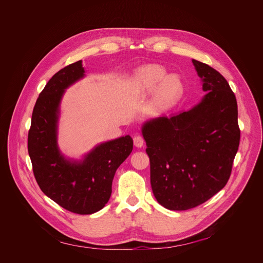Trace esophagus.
Wrapping results in <instances>:
<instances>
[{"label": "esophagus", "instance_id": "esophagus-1", "mask_svg": "<svg viewBox=\"0 0 263 263\" xmlns=\"http://www.w3.org/2000/svg\"><path fill=\"white\" fill-rule=\"evenodd\" d=\"M133 142H134V145L137 146V147H141L144 143V139L142 136L140 135H136L133 137Z\"/></svg>", "mask_w": 263, "mask_h": 263}]
</instances>
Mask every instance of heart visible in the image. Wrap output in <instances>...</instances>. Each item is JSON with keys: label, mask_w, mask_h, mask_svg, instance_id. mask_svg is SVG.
I'll list each match as a JSON object with an SVG mask.
<instances>
[{"label": "heart", "mask_w": 263, "mask_h": 263, "mask_svg": "<svg viewBox=\"0 0 263 263\" xmlns=\"http://www.w3.org/2000/svg\"><path fill=\"white\" fill-rule=\"evenodd\" d=\"M166 77V71L159 65H147L142 67L136 74V84L144 91H151L157 88L153 105L156 109L162 110L175 103L182 95L183 86L181 81L175 77Z\"/></svg>", "instance_id": "b5f03b06"}]
</instances>
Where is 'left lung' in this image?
<instances>
[{"instance_id": "obj_1", "label": "left lung", "mask_w": 263, "mask_h": 263, "mask_svg": "<svg viewBox=\"0 0 263 263\" xmlns=\"http://www.w3.org/2000/svg\"><path fill=\"white\" fill-rule=\"evenodd\" d=\"M193 63L206 91L203 100L190 111L142 127L152 191L170 210L195 208L222 190L240 139L237 102L229 83L208 64Z\"/></svg>"}]
</instances>
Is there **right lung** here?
<instances>
[{
  "label": "right lung",
  "instance_id": "right-lung-1",
  "mask_svg": "<svg viewBox=\"0 0 263 263\" xmlns=\"http://www.w3.org/2000/svg\"><path fill=\"white\" fill-rule=\"evenodd\" d=\"M83 76L79 60L49 80L33 109L28 152L36 182L46 196L70 212L91 214L109 201L112 180L131 154L133 140L127 135L102 143L80 163L60 155L56 140L59 103L64 89Z\"/></svg>",
  "mask_w": 263,
  "mask_h": 263
}]
</instances>
